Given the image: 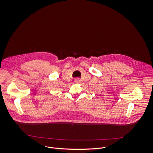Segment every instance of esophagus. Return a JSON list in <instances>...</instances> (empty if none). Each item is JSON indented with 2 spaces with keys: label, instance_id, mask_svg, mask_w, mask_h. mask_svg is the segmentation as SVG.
<instances>
[{
  "label": "esophagus",
  "instance_id": "34e87169",
  "mask_svg": "<svg viewBox=\"0 0 153 153\" xmlns=\"http://www.w3.org/2000/svg\"><path fill=\"white\" fill-rule=\"evenodd\" d=\"M81 82L79 78H76L75 80V83L76 84H78V83H79Z\"/></svg>",
  "mask_w": 153,
  "mask_h": 153
}]
</instances>
